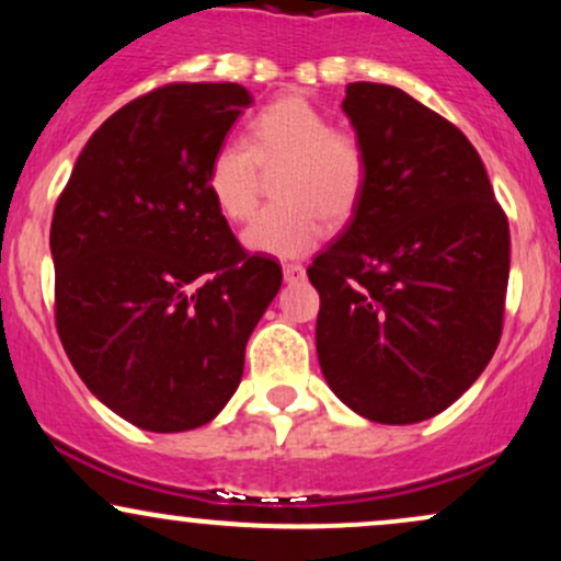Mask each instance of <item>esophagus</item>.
<instances>
[{
	"label": "esophagus",
	"instance_id": "34e87169",
	"mask_svg": "<svg viewBox=\"0 0 561 561\" xmlns=\"http://www.w3.org/2000/svg\"><path fill=\"white\" fill-rule=\"evenodd\" d=\"M282 274H285V282L293 285V282H300L302 276H306V268H302L300 263H285V266H282Z\"/></svg>",
	"mask_w": 561,
	"mask_h": 561
}]
</instances>
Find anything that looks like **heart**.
Instances as JSON below:
<instances>
[{"mask_svg": "<svg viewBox=\"0 0 561 561\" xmlns=\"http://www.w3.org/2000/svg\"><path fill=\"white\" fill-rule=\"evenodd\" d=\"M276 173V205L244 229V248L276 259L306 255L327 227L356 214L366 184V158L353 134L311 100L285 94L250 121L248 139H224L205 171V190L229 221H244L259 205L266 173Z\"/></svg>", "mask_w": 561, "mask_h": 561, "instance_id": "obj_1", "label": "heart"}]
</instances>
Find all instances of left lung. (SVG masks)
Here are the masks:
<instances>
[{"label":"left lung","mask_w":561,"mask_h":561,"mask_svg":"<svg viewBox=\"0 0 561 561\" xmlns=\"http://www.w3.org/2000/svg\"><path fill=\"white\" fill-rule=\"evenodd\" d=\"M366 158L351 224L308 266L317 351L356 414L414 424L482 375L504 330L508 221L465 134L388 83H347Z\"/></svg>","instance_id":"left-lung-1"}]
</instances>
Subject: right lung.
I'll list each match as a JSON object with an SVG mask.
<instances>
[{
  "label": "right lung",
  "instance_id": "1",
  "mask_svg": "<svg viewBox=\"0 0 561 561\" xmlns=\"http://www.w3.org/2000/svg\"><path fill=\"white\" fill-rule=\"evenodd\" d=\"M250 102L240 83L152 89L96 128L57 197L60 343L83 385L150 433L203 427L227 405L282 287L279 263L244 253L205 190Z\"/></svg>",
  "mask_w": 561,
  "mask_h": 561
}]
</instances>
